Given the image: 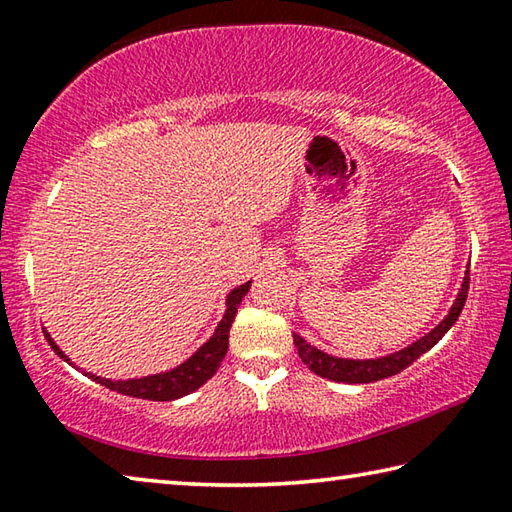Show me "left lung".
Returning <instances> with one entry per match:
<instances>
[{
  "label": "left lung",
  "instance_id": "left-lung-1",
  "mask_svg": "<svg viewBox=\"0 0 512 512\" xmlns=\"http://www.w3.org/2000/svg\"><path fill=\"white\" fill-rule=\"evenodd\" d=\"M467 289H470V271H467L463 277L461 291H458V296L454 300L452 309H449V314L440 320V323L433 327L429 334H424L422 339L411 343L409 348L393 352V354H386V357H381V359L332 357V354H327L323 350L314 348V345H309L298 334H293V343H296L302 363H305L311 372H316V375L325 377V379L343 381V384H370V381L393 377V375H397V372H402L404 368H409L411 363L418 357H422L424 352H429L433 345H436L449 332V329H452V325L456 323L465 307Z\"/></svg>",
  "mask_w": 512,
  "mask_h": 512
}]
</instances>
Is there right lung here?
I'll return each mask as SVG.
<instances>
[{"mask_svg":"<svg viewBox=\"0 0 512 512\" xmlns=\"http://www.w3.org/2000/svg\"><path fill=\"white\" fill-rule=\"evenodd\" d=\"M248 289H250V282L241 284V287L232 289L228 293V298H225V314L221 318V323L216 325L214 334L210 336V341L203 343L201 348H198L185 363H180V366L171 368L167 372H158V375H149V377H140V379H124V381L97 377V375H92V372H83V375H88L90 379L97 381V384L110 388V391H117V393L128 395V397H142V400H151V402H171V400H178V397H183V395L194 393L196 388H201L205 381L210 379L216 370H219L225 352H228V336H230L232 323H235L237 307H239L241 298L248 293ZM45 336L51 345V350H54L60 359L72 363L69 361V357H65V352L54 343V339H51L47 329H45Z\"/></svg>","mask_w":512,"mask_h":512,"instance_id":"1","label":"right lung"}]
</instances>
